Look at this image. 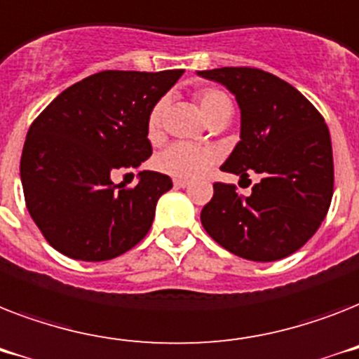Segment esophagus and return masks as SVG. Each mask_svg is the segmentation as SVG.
Segmentation results:
<instances>
[{"instance_id":"esophagus-1","label":"esophagus","mask_w":359,"mask_h":359,"mask_svg":"<svg viewBox=\"0 0 359 359\" xmlns=\"http://www.w3.org/2000/svg\"><path fill=\"white\" fill-rule=\"evenodd\" d=\"M187 185H189V180H182V177H176V180H174V187L185 189Z\"/></svg>"}]
</instances>
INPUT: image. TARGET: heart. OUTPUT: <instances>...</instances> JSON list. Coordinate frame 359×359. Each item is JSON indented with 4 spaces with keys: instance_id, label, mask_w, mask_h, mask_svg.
<instances>
[{
    "instance_id": "b5f03b06",
    "label": "heart",
    "mask_w": 359,
    "mask_h": 359,
    "mask_svg": "<svg viewBox=\"0 0 359 359\" xmlns=\"http://www.w3.org/2000/svg\"><path fill=\"white\" fill-rule=\"evenodd\" d=\"M196 102L208 120L222 113L224 109H231L229 98L219 88H203L200 93H196ZM163 109H165V103L157 102L148 114V135L150 137H156L161 130ZM217 159H219V154L213 148L176 142V144L165 148L156 157V166L157 170L165 172L168 176L189 180V177H196L203 174L209 166L217 163Z\"/></svg>"
}]
</instances>
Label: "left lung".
Listing matches in <instances>:
<instances>
[{"label": "left lung", "mask_w": 359, "mask_h": 359, "mask_svg": "<svg viewBox=\"0 0 359 359\" xmlns=\"http://www.w3.org/2000/svg\"><path fill=\"white\" fill-rule=\"evenodd\" d=\"M222 83L241 107V140L220 166L263 176L250 196L213 183L200 220L222 248L250 261H276L319 229L334 194V156L323 114L293 85L248 66L198 72Z\"/></svg>", "instance_id": "1"}]
</instances>
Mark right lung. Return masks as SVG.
<instances>
[{
  "label": "right lung",
  "mask_w": 359,
  "mask_h": 359,
  "mask_svg": "<svg viewBox=\"0 0 359 359\" xmlns=\"http://www.w3.org/2000/svg\"><path fill=\"white\" fill-rule=\"evenodd\" d=\"M182 74L98 72L62 90L34 118L20 176L31 219L55 250L107 261L150 231L170 177L142 170L135 187H120L111 176L151 156L148 114Z\"/></svg>",
  "instance_id": "1"
}]
</instances>
